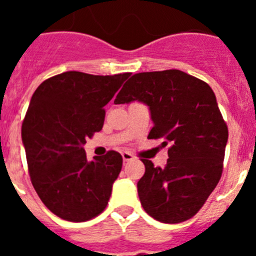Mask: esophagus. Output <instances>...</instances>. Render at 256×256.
I'll list each match as a JSON object with an SVG mask.
<instances>
[{
  "mask_svg": "<svg viewBox=\"0 0 256 256\" xmlns=\"http://www.w3.org/2000/svg\"><path fill=\"white\" fill-rule=\"evenodd\" d=\"M122 156H123L124 162H132V160L134 159V155H133L132 152H130V151H124V152L122 154Z\"/></svg>",
  "mask_w": 256,
  "mask_h": 256,
  "instance_id": "34e87169",
  "label": "esophagus"
}]
</instances>
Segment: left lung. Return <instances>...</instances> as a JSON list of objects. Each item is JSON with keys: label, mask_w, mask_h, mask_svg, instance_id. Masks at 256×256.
I'll use <instances>...</instances> for the list:
<instances>
[{"label": "left lung", "mask_w": 256, "mask_h": 256, "mask_svg": "<svg viewBox=\"0 0 256 256\" xmlns=\"http://www.w3.org/2000/svg\"><path fill=\"white\" fill-rule=\"evenodd\" d=\"M138 100L150 108L148 138L169 144L165 168L144 164L137 183L141 205L156 220L180 223L192 218L218 184L223 172L228 128L208 83L177 69L137 73L114 104Z\"/></svg>", "instance_id": "1"}]
</instances>
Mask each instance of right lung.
<instances>
[{"instance_id": "obj_1", "label": "right lung", "mask_w": 256, "mask_h": 256, "mask_svg": "<svg viewBox=\"0 0 256 256\" xmlns=\"http://www.w3.org/2000/svg\"><path fill=\"white\" fill-rule=\"evenodd\" d=\"M130 76L65 72L40 83L32 96L22 126L29 176L58 218L90 220L108 205L123 158L110 150L88 162L83 144L102 130L104 106Z\"/></svg>"}]
</instances>
